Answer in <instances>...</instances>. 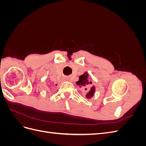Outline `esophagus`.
<instances>
[{
	"label": "esophagus",
	"instance_id": "1",
	"mask_svg": "<svg viewBox=\"0 0 146 146\" xmlns=\"http://www.w3.org/2000/svg\"><path fill=\"white\" fill-rule=\"evenodd\" d=\"M67 80H68V79H67V78H64V79H63V82H64V81H67Z\"/></svg>",
	"mask_w": 146,
	"mask_h": 146
}]
</instances>
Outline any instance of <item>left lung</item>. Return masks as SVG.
Segmentation results:
<instances>
[{"mask_svg": "<svg viewBox=\"0 0 146 146\" xmlns=\"http://www.w3.org/2000/svg\"><path fill=\"white\" fill-rule=\"evenodd\" d=\"M88 74L87 73L83 74L81 76L79 77V80L76 82L77 85L85 88V90H86V87L90 86L92 84V82L91 81L88 80ZM94 91H95V88L94 87L92 86L91 88V90L90 91V92L86 94V98H90L93 96Z\"/></svg>", "mask_w": 146, "mask_h": 146, "instance_id": "left-lung-1", "label": "left lung"}]
</instances>
